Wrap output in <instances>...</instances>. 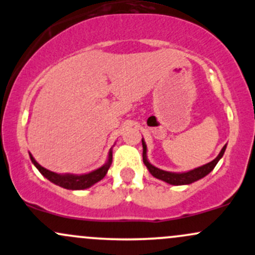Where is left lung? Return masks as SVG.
<instances>
[{
    "mask_svg": "<svg viewBox=\"0 0 255 255\" xmlns=\"http://www.w3.org/2000/svg\"><path fill=\"white\" fill-rule=\"evenodd\" d=\"M142 141V160H144V164L146 165V168L148 169V171L151 172L152 176H154L156 178H159V180L164 181V182L169 183V184H174V186H181V184H189L195 182V181L200 180L206 176L207 174H210L213 170L216 164L218 163V160L223 157L225 148H227V145H224V147L222 148V151L219 152V154L212 162L207 163L203 166H199V168L193 169V170H189L187 172H170V171H165L162 170V169H158L154 165H152L150 162L147 160V157H146V151H147V147H146V144L144 141V139L141 140Z\"/></svg>",
    "mask_w": 255,
    "mask_h": 255,
    "instance_id": "left-lung-1",
    "label": "left lung"
}]
</instances>
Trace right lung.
Returning a JSON list of instances; mask_svg holds the SVG:
<instances>
[{"label": "right lung", "mask_w": 255, "mask_h": 255, "mask_svg": "<svg viewBox=\"0 0 255 255\" xmlns=\"http://www.w3.org/2000/svg\"><path fill=\"white\" fill-rule=\"evenodd\" d=\"M30 158L33 163L34 166L39 170L40 174L43 175L44 177L48 178L49 181L52 183L57 184V186L63 187L66 189H72V191H80V189H86L89 187L93 186L95 183H97L98 181H101L105 175H107L108 170H109L111 162H113V151L110 150L109 157H108L107 163L101 168H98L97 170H93L89 172V174L84 175H73V174H56V172L48 170V169L43 168L42 165L38 164L32 154L30 153Z\"/></svg>", "instance_id": "obj_1"}]
</instances>
